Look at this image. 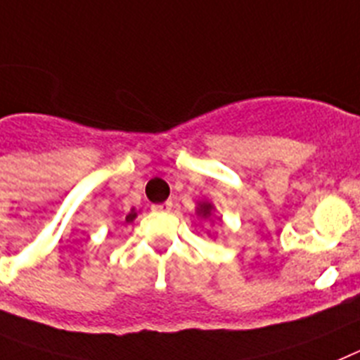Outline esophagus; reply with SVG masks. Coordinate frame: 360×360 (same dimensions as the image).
<instances>
[{"mask_svg":"<svg viewBox=\"0 0 360 360\" xmlns=\"http://www.w3.org/2000/svg\"><path fill=\"white\" fill-rule=\"evenodd\" d=\"M152 210L161 212V214H167V212L172 210V201L161 202V205H154V206H152Z\"/></svg>","mask_w":360,"mask_h":360,"instance_id":"34e87169","label":"esophagus"}]
</instances>
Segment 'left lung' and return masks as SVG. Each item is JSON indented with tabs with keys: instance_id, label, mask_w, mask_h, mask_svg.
I'll return each instance as SVG.
<instances>
[{
	"instance_id": "8db88e82",
	"label": "left lung",
	"mask_w": 360,
	"mask_h": 360,
	"mask_svg": "<svg viewBox=\"0 0 360 360\" xmlns=\"http://www.w3.org/2000/svg\"><path fill=\"white\" fill-rule=\"evenodd\" d=\"M212 212H214V205H212V202L202 201V202H199V205H198V214L201 215L202 219L210 217Z\"/></svg>"
}]
</instances>
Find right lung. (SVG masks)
<instances>
[{"instance_id":"obj_1","label":"right lung","mask_w":360,"mask_h":360,"mask_svg":"<svg viewBox=\"0 0 360 360\" xmlns=\"http://www.w3.org/2000/svg\"><path fill=\"white\" fill-rule=\"evenodd\" d=\"M136 217H137V212L132 208V210H130V214H128L127 217H124V221H127V223H132V221H134V219H136Z\"/></svg>"}]
</instances>
